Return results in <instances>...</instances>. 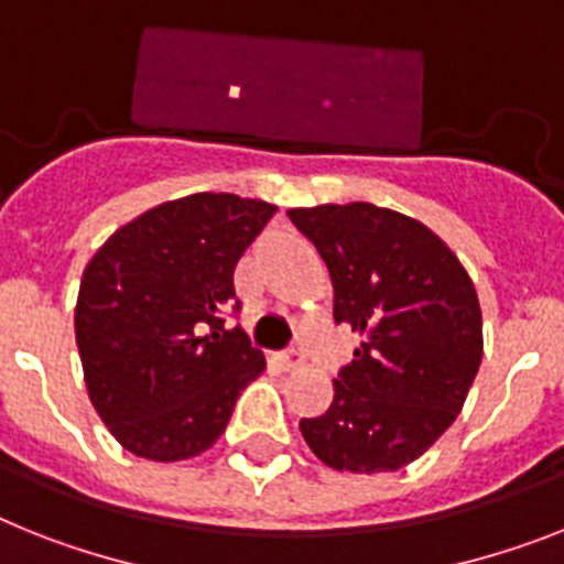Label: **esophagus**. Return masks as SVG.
Instances as JSON below:
<instances>
[{
  "label": "esophagus",
  "instance_id": "obj_1",
  "mask_svg": "<svg viewBox=\"0 0 564 564\" xmlns=\"http://www.w3.org/2000/svg\"><path fill=\"white\" fill-rule=\"evenodd\" d=\"M278 361H281L283 370H297V367L304 364V352L292 347V349H286V352H281V358H278Z\"/></svg>",
  "mask_w": 564,
  "mask_h": 564
}]
</instances>
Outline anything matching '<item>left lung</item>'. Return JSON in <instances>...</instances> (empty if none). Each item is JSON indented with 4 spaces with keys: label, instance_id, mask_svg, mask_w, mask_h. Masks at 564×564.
Wrapping results in <instances>:
<instances>
[{
    "label": "left lung",
    "instance_id": "8db88e82",
    "mask_svg": "<svg viewBox=\"0 0 564 564\" xmlns=\"http://www.w3.org/2000/svg\"><path fill=\"white\" fill-rule=\"evenodd\" d=\"M333 278V318L364 335L318 419L310 451L335 470L390 473L451 427L481 364L470 274L438 235L372 203L290 209Z\"/></svg>",
    "mask_w": 564,
    "mask_h": 564
}]
</instances>
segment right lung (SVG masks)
Masks as SVG:
<instances>
[{
  "label": "right lung",
  "instance_id": "obj_1",
  "mask_svg": "<svg viewBox=\"0 0 564 564\" xmlns=\"http://www.w3.org/2000/svg\"><path fill=\"white\" fill-rule=\"evenodd\" d=\"M272 203L188 194L102 243L79 283L74 329L94 410L129 453L200 456L220 438L263 352L240 326L235 267Z\"/></svg>",
  "mask_w": 564,
  "mask_h": 564
}]
</instances>
